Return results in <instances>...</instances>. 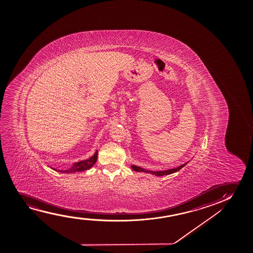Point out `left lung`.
I'll list each match as a JSON object with an SVG mask.
<instances>
[{"mask_svg": "<svg viewBox=\"0 0 253 253\" xmlns=\"http://www.w3.org/2000/svg\"><path fill=\"white\" fill-rule=\"evenodd\" d=\"M189 163V162H187V163H184L182 165H180V166L177 167V168H173V169H167V170H161V171H152V170H147L145 169H143V168H141V167L135 166L134 164H131L130 166H131L132 169L135 170L136 172H143V173H151L153 175H156V176H163V175H169V174H171V173H175L177 171H179V170L181 169L184 166H186L187 163Z\"/></svg>", "mask_w": 253, "mask_h": 253, "instance_id": "left-lung-1", "label": "left lung"}]
</instances>
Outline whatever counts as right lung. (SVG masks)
<instances>
[{
	"mask_svg": "<svg viewBox=\"0 0 253 253\" xmlns=\"http://www.w3.org/2000/svg\"><path fill=\"white\" fill-rule=\"evenodd\" d=\"M97 150L96 152L94 153L93 156L90 157L89 159L84 160V161H80L78 163H73L72 166L70 167L69 169L65 170H57L56 169L52 168V169L55 171H59L60 173H75V172H80V171H84V170H88L91 169L93 167L94 164L97 162Z\"/></svg>",
	"mask_w": 253,
	"mask_h": 253,
	"instance_id": "obj_1",
	"label": "right lung"
}]
</instances>
